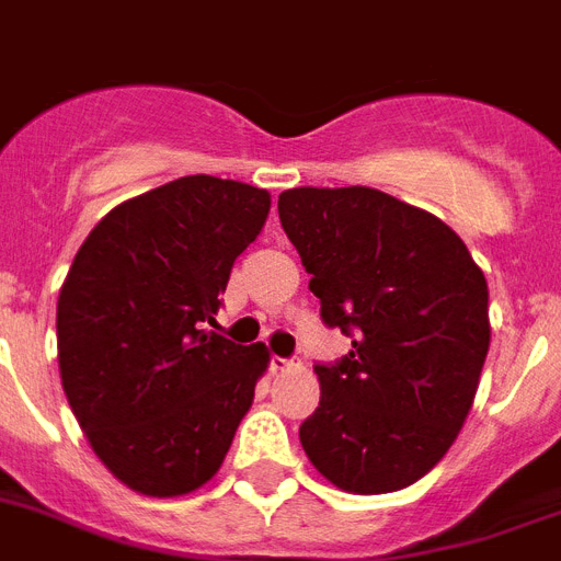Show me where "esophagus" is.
Masks as SVG:
<instances>
[{"label": "esophagus", "mask_w": 561, "mask_h": 561, "mask_svg": "<svg viewBox=\"0 0 561 561\" xmlns=\"http://www.w3.org/2000/svg\"><path fill=\"white\" fill-rule=\"evenodd\" d=\"M270 368H272V375H284V371L295 368V360H286V357H277V354H272Z\"/></svg>", "instance_id": "1"}]
</instances>
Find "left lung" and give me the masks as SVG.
<instances>
[{
  "label": "left lung",
  "mask_w": 561,
  "mask_h": 561,
  "mask_svg": "<svg viewBox=\"0 0 561 561\" xmlns=\"http://www.w3.org/2000/svg\"><path fill=\"white\" fill-rule=\"evenodd\" d=\"M329 327L352 337L314 366L306 457L348 494H391L437 466L466 425L491 346L488 284L437 215L371 186H298L277 198Z\"/></svg>",
  "instance_id": "left-lung-1"
}]
</instances>
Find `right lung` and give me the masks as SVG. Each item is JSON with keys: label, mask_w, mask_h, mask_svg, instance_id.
Returning <instances> with one entry per match:
<instances>
[{"label": "right lung", "mask_w": 561, "mask_h": 561, "mask_svg": "<svg viewBox=\"0 0 561 561\" xmlns=\"http://www.w3.org/2000/svg\"><path fill=\"white\" fill-rule=\"evenodd\" d=\"M270 207L252 184L186 175L110 209L76 252L56 306L61 386L95 457L136 494L207 485L255 400L266 346L207 327Z\"/></svg>", "instance_id": "1"}]
</instances>
